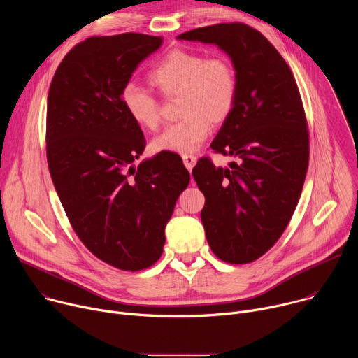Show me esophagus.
Returning <instances> with one entry per match:
<instances>
[{
    "label": "esophagus",
    "mask_w": 358,
    "mask_h": 358,
    "mask_svg": "<svg viewBox=\"0 0 358 358\" xmlns=\"http://www.w3.org/2000/svg\"><path fill=\"white\" fill-rule=\"evenodd\" d=\"M182 162H184V166H185L188 170H192V167H194L195 163H196V157L192 156V155H184V156H182Z\"/></svg>",
    "instance_id": "esophagus-1"
}]
</instances>
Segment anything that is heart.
<instances>
[{
	"instance_id": "obj_1",
	"label": "heart",
	"mask_w": 358,
	"mask_h": 358,
	"mask_svg": "<svg viewBox=\"0 0 358 358\" xmlns=\"http://www.w3.org/2000/svg\"><path fill=\"white\" fill-rule=\"evenodd\" d=\"M150 82L166 97H180L178 123L167 127L152 141L157 151L189 155L199 150L211 133L231 115L238 96V78L232 62L214 55L174 49L151 69ZM122 103L141 127L156 130L162 124V106L150 90L129 83L122 92Z\"/></svg>"
}]
</instances>
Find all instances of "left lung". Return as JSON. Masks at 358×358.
Wrapping results in <instances>:
<instances>
[{
  "instance_id": "1",
  "label": "left lung",
  "mask_w": 358,
  "mask_h": 358,
  "mask_svg": "<svg viewBox=\"0 0 358 358\" xmlns=\"http://www.w3.org/2000/svg\"><path fill=\"white\" fill-rule=\"evenodd\" d=\"M177 38L218 45L236 72V103L211 148L239 162L222 169L202 157L192 176L206 195L201 220L213 252L228 264H250L285 232L308 173L299 87L276 48L246 24L202 27Z\"/></svg>"
}]
</instances>
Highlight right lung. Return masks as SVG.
I'll return each mask as SVG.
<instances>
[{
    "label": "right lung",
    "instance_id": "1",
    "mask_svg": "<svg viewBox=\"0 0 358 358\" xmlns=\"http://www.w3.org/2000/svg\"><path fill=\"white\" fill-rule=\"evenodd\" d=\"M163 38L126 32L92 36L59 64L48 93L46 159L66 217L82 243L108 265H155L189 173L178 155L144 151L140 126L122 103L137 65Z\"/></svg>",
    "mask_w": 358,
    "mask_h": 358
}]
</instances>
